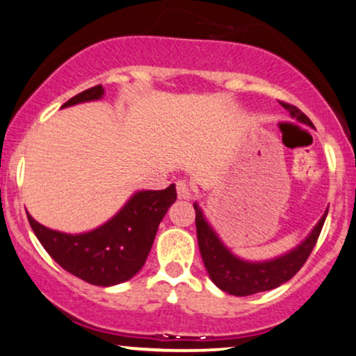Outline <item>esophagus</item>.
Segmentation results:
<instances>
[{"label":"esophagus","instance_id":"obj_1","mask_svg":"<svg viewBox=\"0 0 356 356\" xmlns=\"http://www.w3.org/2000/svg\"><path fill=\"white\" fill-rule=\"evenodd\" d=\"M177 193H178V198L190 200L193 195V190H191V186L185 181V179H179V181H177Z\"/></svg>","mask_w":356,"mask_h":356}]
</instances>
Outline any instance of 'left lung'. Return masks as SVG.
I'll return each instance as SVG.
<instances>
[{
  "label": "left lung",
  "instance_id": "obj_1",
  "mask_svg": "<svg viewBox=\"0 0 356 356\" xmlns=\"http://www.w3.org/2000/svg\"><path fill=\"white\" fill-rule=\"evenodd\" d=\"M282 107L287 111L293 118L307 124L309 127H314L310 118L305 115L304 112L299 111L296 105H291L287 102H280ZM195 206L196 211V232H198V245L201 257H203L204 267L208 270L209 277L214 284L218 285L221 291H225L231 296H252L257 292H266L270 289L279 287L280 284L291 280L293 275L302 269V266L305 264V261L309 259L310 252L317 244V239L322 231L323 222H325L327 213L320 218L317 226L314 227V231L310 232V236L307 238L300 245H297L296 249H292L291 252H285L284 256L272 259V261L264 262H248L243 259L236 257L225 244L221 243V239L218 238L216 232L213 231V227L208 225V221L204 219V214L201 211L198 204Z\"/></svg>",
  "mask_w": 356,
  "mask_h": 356
}]
</instances>
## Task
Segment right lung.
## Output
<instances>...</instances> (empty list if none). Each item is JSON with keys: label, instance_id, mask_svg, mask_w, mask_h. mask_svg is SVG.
<instances>
[{"label": "right lung", "instance_id": "add662e5", "mask_svg": "<svg viewBox=\"0 0 356 356\" xmlns=\"http://www.w3.org/2000/svg\"><path fill=\"white\" fill-rule=\"evenodd\" d=\"M102 86L90 87L63 107L97 100ZM177 200V188L138 191L124 208L97 229L82 234H65L39 225L28 214L34 234L63 269L92 285H115L134 277L142 269L155 241L158 225Z\"/></svg>", "mask_w": 356, "mask_h": 356}]
</instances>
